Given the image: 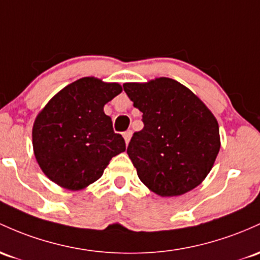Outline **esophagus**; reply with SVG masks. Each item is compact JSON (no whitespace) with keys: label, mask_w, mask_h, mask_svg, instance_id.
<instances>
[{"label":"esophagus","mask_w":260,"mask_h":260,"mask_svg":"<svg viewBox=\"0 0 260 260\" xmlns=\"http://www.w3.org/2000/svg\"><path fill=\"white\" fill-rule=\"evenodd\" d=\"M131 137H132V131H125V132L123 133V138H124V142L125 144L129 143L131 141Z\"/></svg>","instance_id":"obj_1"}]
</instances>
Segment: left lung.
<instances>
[{
    "label": "left lung",
    "mask_w": 260,
    "mask_h": 260,
    "mask_svg": "<svg viewBox=\"0 0 260 260\" xmlns=\"http://www.w3.org/2000/svg\"><path fill=\"white\" fill-rule=\"evenodd\" d=\"M143 116L127 154L145 186L162 198L195 189L219 152L217 119L192 91L169 78L123 85Z\"/></svg>",
    "instance_id": "obj_1"
}]
</instances>
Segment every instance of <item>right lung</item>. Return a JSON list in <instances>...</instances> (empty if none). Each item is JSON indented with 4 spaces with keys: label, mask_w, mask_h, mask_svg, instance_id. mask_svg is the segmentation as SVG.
<instances>
[{
    "label": "right lung",
    "mask_w": 260,
    "mask_h": 260,
    "mask_svg": "<svg viewBox=\"0 0 260 260\" xmlns=\"http://www.w3.org/2000/svg\"><path fill=\"white\" fill-rule=\"evenodd\" d=\"M122 92L116 82L82 78L59 91L37 116L33 150L43 173L68 190L99 180L113 156L124 152L104 106Z\"/></svg>",
    "instance_id": "obj_1"
}]
</instances>
